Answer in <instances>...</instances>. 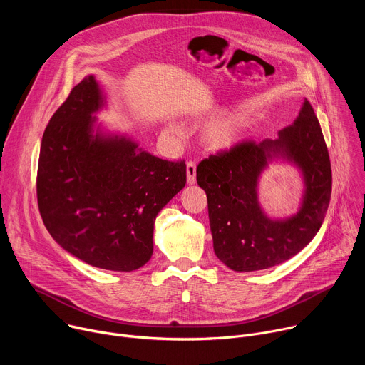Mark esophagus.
Listing matches in <instances>:
<instances>
[{
	"label": "esophagus",
	"instance_id": "obj_1",
	"mask_svg": "<svg viewBox=\"0 0 365 365\" xmlns=\"http://www.w3.org/2000/svg\"><path fill=\"white\" fill-rule=\"evenodd\" d=\"M186 176H187V183L195 185V182H196V165L193 162H189L186 165Z\"/></svg>",
	"mask_w": 365,
	"mask_h": 365
}]
</instances>
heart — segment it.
Instances as JSON below:
<instances>
[{
	"label": "heart",
	"mask_w": 365,
	"mask_h": 365,
	"mask_svg": "<svg viewBox=\"0 0 365 365\" xmlns=\"http://www.w3.org/2000/svg\"><path fill=\"white\" fill-rule=\"evenodd\" d=\"M244 137V124L238 118H220L207 125L205 143L212 151H228L238 145Z\"/></svg>",
	"instance_id": "heart-1"
}]
</instances>
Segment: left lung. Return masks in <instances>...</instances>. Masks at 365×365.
<instances>
[{"instance_id": "obj_1", "label": "left lung", "mask_w": 365, "mask_h": 365, "mask_svg": "<svg viewBox=\"0 0 365 365\" xmlns=\"http://www.w3.org/2000/svg\"><path fill=\"white\" fill-rule=\"evenodd\" d=\"M279 160L293 164L304 182L299 210L286 219L269 217L257 196L259 179ZM196 180L207 197L214 251L227 267L266 270L294 257L319 231L332 190L328 148L309 101L276 140L244 141L211 155L199 163Z\"/></svg>"}]
</instances>
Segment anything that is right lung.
Segmentation results:
<instances>
[{
    "label": "right lung",
    "instance_id": "obj_1",
    "mask_svg": "<svg viewBox=\"0 0 365 365\" xmlns=\"http://www.w3.org/2000/svg\"><path fill=\"white\" fill-rule=\"evenodd\" d=\"M107 95L85 76L50 118L40 147L37 202L53 240L83 263L113 272L143 267L158 214L186 185L185 162L155 158L95 114Z\"/></svg>",
    "mask_w": 365,
    "mask_h": 365
}]
</instances>
